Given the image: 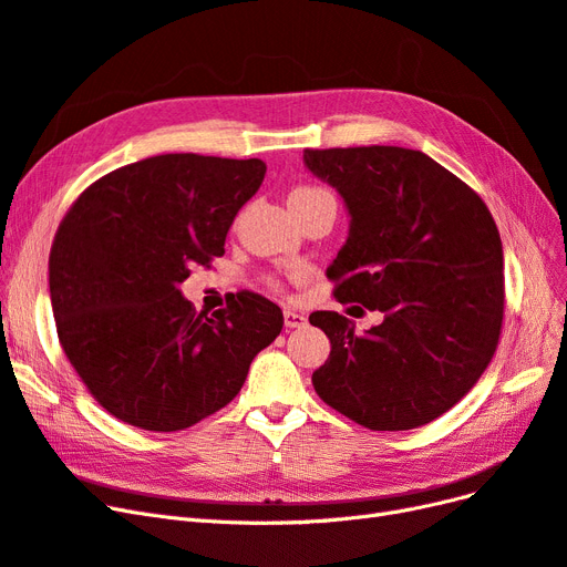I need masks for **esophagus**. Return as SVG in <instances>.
I'll return each instance as SVG.
<instances>
[{"mask_svg":"<svg viewBox=\"0 0 567 567\" xmlns=\"http://www.w3.org/2000/svg\"><path fill=\"white\" fill-rule=\"evenodd\" d=\"M284 323H286L288 330H292V328H305V326H307V317L302 315V311L286 309V311H284Z\"/></svg>","mask_w":567,"mask_h":567,"instance_id":"esophagus-1","label":"esophagus"}]
</instances>
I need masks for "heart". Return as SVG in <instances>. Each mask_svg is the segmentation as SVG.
<instances>
[{
	"label": "heart",
	"instance_id": "b5f03b06",
	"mask_svg": "<svg viewBox=\"0 0 567 567\" xmlns=\"http://www.w3.org/2000/svg\"><path fill=\"white\" fill-rule=\"evenodd\" d=\"M319 199H333V194L323 187H317V185H300L290 192L288 204H290V208H300V206H307V204L319 202Z\"/></svg>",
	"mask_w": 567,
	"mask_h": 567
}]
</instances>
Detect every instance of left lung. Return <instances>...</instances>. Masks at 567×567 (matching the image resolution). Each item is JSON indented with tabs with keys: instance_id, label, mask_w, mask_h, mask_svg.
Returning a JSON list of instances; mask_svg holds the SVG:
<instances>
[{
	"instance_id": "left-lung-1",
	"label": "left lung",
	"mask_w": 567,
	"mask_h": 567,
	"mask_svg": "<svg viewBox=\"0 0 567 567\" xmlns=\"http://www.w3.org/2000/svg\"><path fill=\"white\" fill-rule=\"evenodd\" d=\"M351 216L328 267L338 302L384 315L357 336L338 311H315L330 340L311 384L338 413L373 432L436 420L478 382L504 319V252L478 194L420 150H305ZM363 311V309H361Z\"/></svg>"
}]
</instances>
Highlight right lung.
<instances>
[{"mask_svg":"<svg viewBox=\"0 0 567 567\" xmlns=\"http://www.w3.org/2000/svg\"><path fill=\"white\" fill-rule=\"evenodd\" d=\"M260 159L159 154L86 187L55 231L51 307L76 375L110 415L181 432L241 392L250 361L277 340L281 309L241 290L197 311L181 284L225 252Z\"/></svg>","mask_w":567,"mask_h":567,"instance_id":"right-lung-1","label":"right lung"}]
</instances>
